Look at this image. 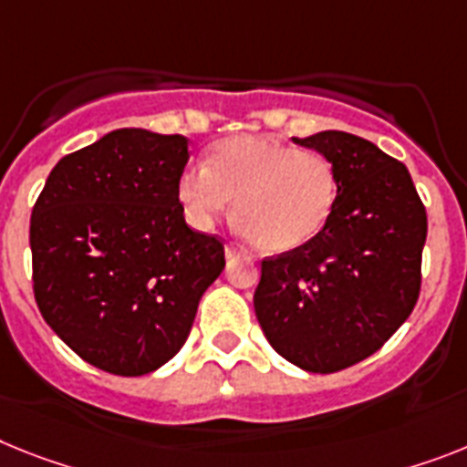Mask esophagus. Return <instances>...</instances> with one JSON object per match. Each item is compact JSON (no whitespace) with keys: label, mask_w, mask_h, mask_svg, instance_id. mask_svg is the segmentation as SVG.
<instances>
[{"label":"esophagus","mask_w":467,"mask_h":467,"mask_svg":"<svg viewBox=\"0 0 467 467\" xmlns=\"http://www.w3.org/2000/svg\"><path fill=\"white\" fill-rule=\"evenodd\" d=\"M225 256H227V258H234V256H244V252H242L240 246H234V244H227V246H225Z\"/></svg>","instance_id":"obj_1"}]
</instances>
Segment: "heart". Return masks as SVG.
<instances>
[{
	"mask_svg": "<svg viewBox=\"0 0 467 467\" xmlns=\"http://www.w3.org/2000/svg\"><path fill=\"white\" fill-rule=\"evenodd\" d=\"M339 199L327 156L294 144L240 135L211 149L206 168L178 180V202L197 227H211L234 202V223L256 249L287 254L323 233Z\"/></svg>",
	"mask_w": 467,
	"mask_h": 467,
	"instance_id": "heart-1",
	"label": "heart"
}]
</instances>
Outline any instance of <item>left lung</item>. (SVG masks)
I'll use <instances>...</instances> for the list:
<instances>
[{
    "label": "left lung",
    "instance_id": "1",
    "mask_svg": "<svg viewBox=\"0 0 467 467\" xmlns=\"http://www.w3.org/2000/svg\"><path fill=\"white\" fill-rule=\"evenodd\" d=\"M294 142L335 163L339 199L316 240L261 261L254 308L282 358L337 373L382 348L418 304L425 203L409 168L363 137L325 130Z\"/></svg>",
    "mask_w": 467,
    "mask_h": 467
}]
</instances>
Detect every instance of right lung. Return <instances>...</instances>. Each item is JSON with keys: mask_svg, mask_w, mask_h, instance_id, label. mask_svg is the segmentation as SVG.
I'll return each instance as SVG.
<instances>
[{"mask_svg": "<svg viewBox=\"0 0 467 467\" xmlns=\"http://www.w3.org/2000/svg\"><path fill=\"white\" fill-rule=\"evenodd\" d=\"M187 137L123 128L64 156L30 215L33 292L47 325L89 366L147 375L178 354L225 268L215 234L178 202Z\"/></svg>", "mask_w": 467, "mask_h": 467, "instance_id": "obj_1", "label": "right lung"}]
</instances>
